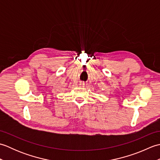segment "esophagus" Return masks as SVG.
I'll return each instance as SVG.
<instances>
[{"mask_svg":"<svg viewBox=\"0 0 160 160\" xmlns=\"http://www.w3.org/2000/svg\"><path fill=\"white\" fill-rule=\"evenodd\" d=\"M79 85H80V87H84V82H80L79 83Z\"/></svg>","mask_w":160,"mask_h":160,"instance_id":"34e87169","label":"esophagus"}]
</instances>
